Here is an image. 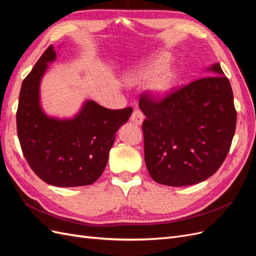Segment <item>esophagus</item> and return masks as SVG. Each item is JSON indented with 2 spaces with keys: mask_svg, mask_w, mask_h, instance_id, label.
Segmentation results:
<instances>
[{
  "mask_svg": "<svg viewBox=\"0 0 256 256\" xmlns=\"http://www.w3.org/2000/svg\"><path fill=\"white\" fill-rule=\"evenodd\" d=\"M143 120H144V114L140 110L136 109L132 112V114H131L130 120L136 124V125H141V124L143 122Z\"/></svg>",
  "mask_w": 256,
  "mask_h": 256,
  "instance_id": "obj_1",
  "label": "esophagus"
}]
</instances>
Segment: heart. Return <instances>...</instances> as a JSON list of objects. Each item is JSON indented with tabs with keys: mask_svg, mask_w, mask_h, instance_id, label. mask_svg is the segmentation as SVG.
<instances>
[{
	"mask_svg": "<svg viewBox=\"0 0 256 256\" xmlns=\"http://www.w3.org/2000/svg\"><path fill=\"white\" fill-rule=\"evenodd\" d=\"M168 62V56L164 53L156 54L152 56L148 63L145 64L138 70L129 74L128 82L130 84H138L143 83L150 78L152 74L164 68ZM175 80V74L168 69V70L161 72L157 76H154L150 82V88L152 94L157 97H164L168 92L171 90L173 83Z\"/></svg>",
	"mask_w": 256,
	"mask_h": 256,
	"instance_id": "obj_1",
	"label": "heart"
}]
</instances>
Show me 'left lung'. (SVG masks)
<instances>
[{
  "label": "left lung",
  "instance_id": "8db88e82",
  "mask_svg": "<svg viewBox=\"0 0 256 256\" xmlns=\"http://www.w3.org/2000/svg\"><path fill=\"white\" fill-rule=\"evenodd\" d=\"M216 76L196 79L164 97L144 92L138 106L144 158L152 180L182 187L207 180L226 160L236 129L237 112L228 79L220 64Z\"/></svg>",
  "mask_w": 256,
  "mask_h": 256
}]
</instances>
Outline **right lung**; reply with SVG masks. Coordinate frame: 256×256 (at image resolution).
Instances as JSON below:
<instances>
[{
  "mask_svg": "<svg viewBox=\"0 0 256 256\" xmlns=\"http://www.w3.org/2000/svg\"><path fill=\"white\" fill-rule=\"evenodd\" d=\"M56 58L52 44L23 80L17 110V134L33 172L56 187L95 182L108 164L115 134L132 108L110 110L92 100L72 120L49 118L40 104V84L48 63Z\"/></svg>",
  "mask_w": 256,
  "mask_h": 256,
  "instance_id": "add662e5",
  "label": "right lung"
}]
</instances>
